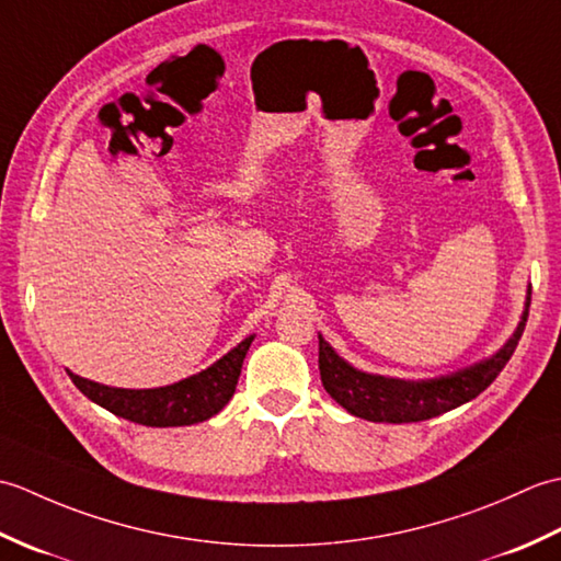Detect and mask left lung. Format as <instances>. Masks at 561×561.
Here are the masks:
<instances>
[{"label":"left lung","mask_w":561,"mask_h":561,"mask_svg":"<svg viewBox=\"0 0 561 561\" xmlns=\"http://www.w3.org/2000/svg\"><path fill=\"white\" fill-rule=\"evenodd\" d=\"M530 308V287L526 294V308H523L520 323L516 325L514 335L496 354L486 356L482 362H474L458 371L422 378V380H404L388 378L378 374H366L362 368L344 362L342 356L330 347L323 335H318V366L320 380L328 390V396L342 404L344 410L354 416H362L368 422H424L460 408V404L478 398L480 392L502 374V368L516 352V344L523 335Z\"/></svg>","instance_id":"8db88e82"}]
</instances>
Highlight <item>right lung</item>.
I'll return each instance as SVG.
<instances>
[{
    "label": "right lung",
    "mask_w": 561,
    "mask_h": 561,
    "mask_svg": "<svg viewBox=\"0 0 561 561\" xmlns=\"http://www.w3.org/2000/svg\"><path fill=\"white\" fill-rule=\"evenodd\" d=\"M255 335H248L231 352H226L219 362H214L205 371L178 380L173 386L163 388H111L96 383V380L69 374L83 396L91 402L101 404L123 420L145 426H190L205 422L209 416L219 414L236 392L238 376H241L243 359Z\"/></svg>",
    "instance_id": "obj_1"
}]
</instances>
